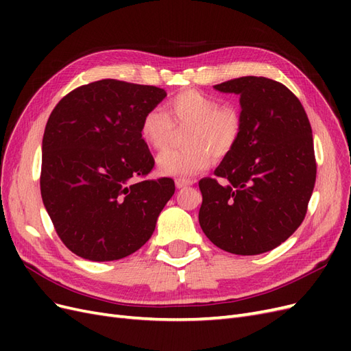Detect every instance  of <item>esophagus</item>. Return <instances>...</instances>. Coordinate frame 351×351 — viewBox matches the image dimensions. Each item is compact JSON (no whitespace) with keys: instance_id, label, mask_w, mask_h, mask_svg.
<instances>
[{"instance_id":"obj_1","label":"esophagus","mask_w":351,"mask_h":351,"mask_svg":"<svg viewBox=\"0 0 351 351\" xmlns=\"http://www.w3.org/2000/svg\"><path fill=\"white\" fill-rule=\"evenodd\" d=\"M195 182L193 180H189V178H177L176 180V187L177 189H183V187H187V186H192Z\"/></svg>"}]
</instances>
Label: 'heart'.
Returning <instances> with one entry per match:
<instances>
[{"mask_svg": "<svg viewBox=\"0 0 351 351\" xmlns=\"http://www.w3.org/2000/svg\"><path fill=\"white\" fill-rule=\"evenodd\" d=\"M187 129L183 149L158 156L159 171L167 176L189 177L206 169L212 155L226 158L241 137L243 117L232 104L219 101L197 89L176 93L164 104V111L152 108L141 120L142 141L155 151H164L173 142L174 130Z\"/></svg>", "mask_w": 351, "mask_h": 351, "instance_id": "heart-1", "label": "heart"}]
</instances>
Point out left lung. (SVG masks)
<instances>
[{"mask_svg":"<svg viewBox=\"0 0 351 351\" xmlns=\"http://www.w3.org/2000/svg\"><path fill=\"white\" fill-rule=\"evenodd\" d=\"M240 95L243 132L215 176L202 178L199 224L219 249L250 256L272 250L303 222L316 180L312 127L282 83L244 76L215 84Z\"/></svg>","mask_w":351,"mask_h":351,"instance_id":"1","label":"left lung"}]
</instances>
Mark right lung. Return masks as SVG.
Listing matches in <instances>:
<instances>
[{
    "mask_svg": "<svg viewBox=\"0 0 351 351\" xmlns=\"http://www.w3.org/2000/svg\"><path fill=\"white\" fill-rule=\"evenodd\" d=\"M164 89L115 79L73 89L51 112L42 141L40 195L60 240L95 262L129 256L151 239L174 180L155 165L142 117Z\"/></svg>",
    "mask_w": 351,
    "mask_h": 351,
    "instance_id": "right-lung-1",
    "label": "right lung"
}]
</instances>
